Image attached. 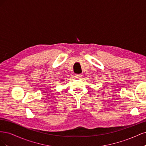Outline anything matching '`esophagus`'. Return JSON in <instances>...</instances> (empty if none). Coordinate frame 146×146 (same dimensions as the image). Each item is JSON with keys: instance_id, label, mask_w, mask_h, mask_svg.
Wrapping results in <instances>:
<instances>
[{"instance_id": "esophagus-1", "label": "esophagus", "mask_w": 146, "mask_h": 146, "mask_svg": "<svg viewBox=\"0 0 146 146\" xmlns=\"http://www.w3.org/2000/svg\"><path fill=\"white\" fill-rule=\"evenodd\" d=\"M82 74H76L75 75V77H76V78H80L82 77Z\"/></svg>"}]
</instances>
